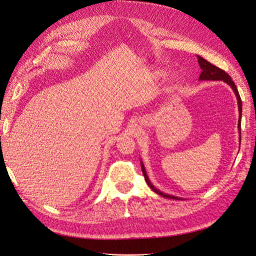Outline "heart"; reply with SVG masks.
<instances>
[{"label": "heart", "instance_id": "heart-1", "mask_svg": "<svg viewBox=\"0 0 256 256\" xmlns=\"http://www.w3.org/2000/svg\"><path fill=\"white\" fill-rule=\"evenodd\" d=\"M164 74H166V70L164 68H153L152 72H150V76H152L154 79L162 78Z\"/></svg>", "mask_w": 256, "mask_h": 256}]
</instances>
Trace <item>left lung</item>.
Segmentation results:
<instances>
[{
	"mask_svg": "<svg viewBox=\"0 0 256 256\" xmlns=\"http://www.w3.org/2000/svg\"><path fill=\"white\" fill-rule=\"evenodd\" d=\"M197 59H198V63H200V66L202 68V74L200 76V81H224L226 84L229 85V86L233 90L236 99H238V110H240V119H238V130H240V122H242V99L240 96L238 94V88H236V85L234 84V82L232 81L230 76L226 74V72H224L222 70H220V68H217V66L211 64L210 62H208L206 59H204L202 56H197ZM141 168H142V173L144 176V179L146 184H148V186L152 188V190L159 194L160 196H162L164 198H170V200H180L182 198L180 197H177V196H173V195H168L166 194L162 191H159L158 188H156L153 184L150 182V179L148 177V174L146 172V168L144 162H141Z\"/></svg>",
	"mask_w": 256,
	"mask_h": 256,
	"instance_id": "1",
	"label": "left lung"
}]
</instances>
